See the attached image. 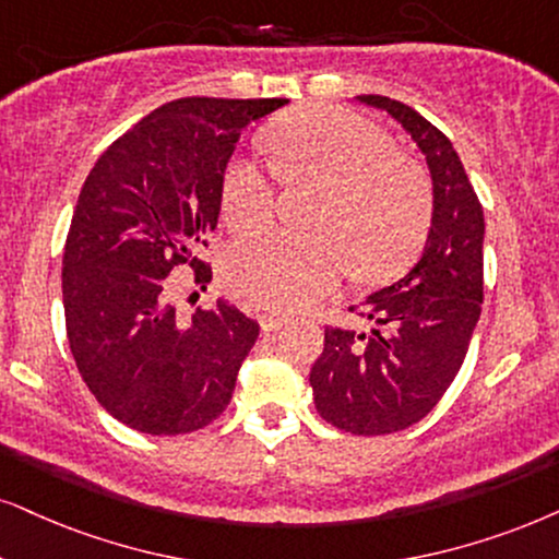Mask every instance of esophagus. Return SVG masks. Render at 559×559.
Returning a JSON list of instances; mask_svg holds the SVG:
<instances>
[{
    "mask_svg": "<svg viewBox=\"0 0 559 559\" xmlns=\"http://www.w3.org/2000/svg\"><path fill=\"white\" fill-rule=\"evenodd\" d=\"M286 322H288L286 317H278V314H263V317H260V328H263V332L281 330Z\"/></svg>",
    "mask_w": 559,
    "mask_h": 559,
    "instance_id": "34e87169",
    "label": "esophagus"
}]
</instances>
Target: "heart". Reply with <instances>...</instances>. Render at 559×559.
I'll return each mask as SVG.
<instances>
[{
	"mask_svg": "<svg viewBox=\"0 0 559 559\" xmlns=\"http://www.w3.org/2000/svg\"><path fill=\"white\" fill-rule=\"evenodd\" d=\"M275 169L292 186L320 190L309 211L312 235L267 231L231 245L224 278L267 314H292L322 299L348 271L361 281L397 273L418 255L433 216V193L418 162L392 139L337 108L299 110L267 133ZM222 211L235 231L271 224L275 182L258 162H229Z\"/></svg>",
	"mask_w": 559,
	"mask_h": 559,
	"instance_id": "1",
	"label": "heart"
}]
</instances>
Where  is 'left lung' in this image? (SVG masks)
<instances>
[{
	"instance_id": "left-lung-1",
	"label": "left lung",
	"mask_w": 559,
	"mask_h": 559,
	"mask_svg": "<svg viewBox=\"0 0 559 559\" xmlns=\"http://www.w3.org/2000/svg\"><path fill=\"white\" fill-rule=\"evenodd\" d=\"M358 103L390 112L426 154L433 224L420 263L350 307L371 330L324 328L309 381L330 426L384 436L426 418L462 369L483 304L485 216L462 159L433 123L384 95Z\"/></svg>"
}]
</instances>
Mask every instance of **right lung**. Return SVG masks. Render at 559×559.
I'll return each instance as SVG.
<instances>
[{"label":"right lung","instance_id":"add662e5","mask_svg":"<svg viewBox=\"0 0 559 559\" xmlns=\"http://www.w3.org/2000/svg\"><path fill=\"white\" fill-rule=\"evenodd\" d=\"M288 100L180 97L141 118L84 180L63 245V317L84 384L116 420L178 436L209 426L235 392L260 324L218 299L182 320L167 275L193 267L201 288L239 133Z\"/></svg>","mask_w":559,"mask_h":559}]
</instances>
